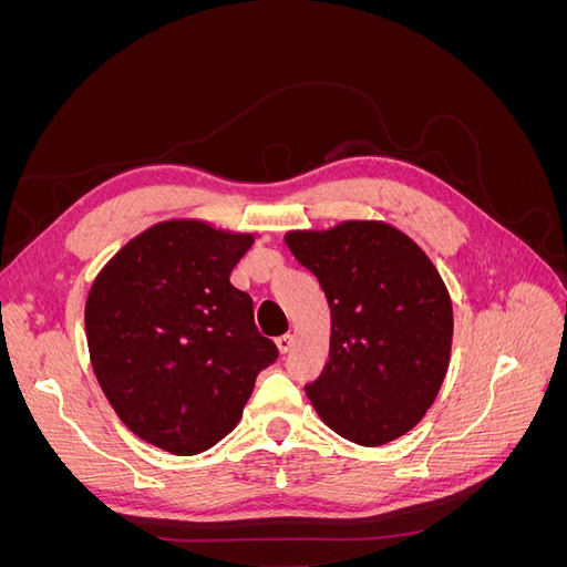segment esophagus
Wrapping results in <instances>:
<instances>
[{
  "instance_id": "esophagus-1",
  "label": "esophagus",
  "mask_w": 567,
  "mask_h": 567,
  "mask_svg": "<svg viewBox=\"0 0 567 567\" xmlns=\"http://www.w3.org/2000/svg\"><path fill=\"white\" fill-rule=\"evenodd\" d=\"M293 342H296V338L290 336V333H286V336L277 338V348H279L281 354H286V352H290V348H293Z\"/></svg>"
}]
</instances>
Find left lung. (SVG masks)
<instances>
[{
	"instance_id": "left-lung-1",
	"label": "left lung",
	"mask_w": 567,
	"mask_h": 567,
	"mask_svg": "<svg viewBox=\"0 0 567 567\" xmlns=\"http://www.w3.org/2000/svg\"><path fill=\"white\" fill-rule=\"evenodd\" d=\"M286 246L331 307V352L305 385L340 437L379 447L409 433L435 402L452 352V300L440 271L383 221L290 231Z\"/></svg>"
}]
</instances>
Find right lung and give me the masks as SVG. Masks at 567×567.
I'll return each instance as SVG.
<instances>
[{
    "mask_svg": "<svg viewBox=\"0 0 567 567\" xmlns=\"http://www.w3.org/2000/svg\"><path fill=\"white\" fill-rule=\"evenodd\" d=\"M250 234L177 219L146 229L101 269L84 329L96 381L130 431L194 456L241 421L279 350L229 277Z\"/></svg>",
    "mask_w": 567,
    "mask_h": 567,
    "instance_id": "obj_1",
    "label": "right lung"
}]
</instances>
